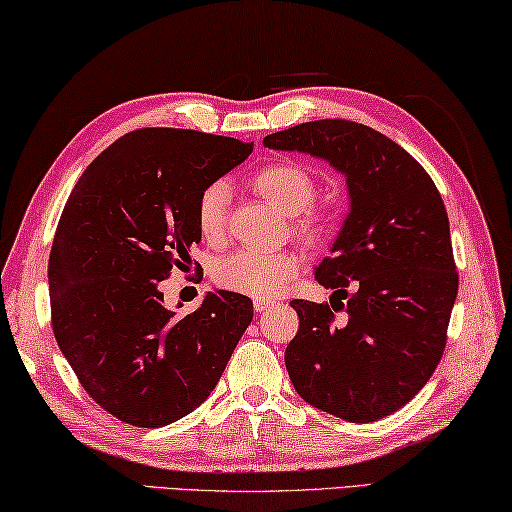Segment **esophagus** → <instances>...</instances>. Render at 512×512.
Listing matches in <instances>:
<instances>
[{"label": "esophagus", "mask_w": 512, "mask_h": 512, "mask_svg": "<svg viewBox=\"0 0 512 512\" xmlns=\"http://www.w3.org/2000/svg\"><path fill=\"white\" fill-rule=\"evenodd\" d=\"M273 303H275V300H271V298H253V307L257 312L269 310V307H273Z\"/></svg>", "instance_id": "obj_1"}]
</instances>
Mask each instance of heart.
<instances>
[{
	"mask_svg": "<svg viewBox=\"0 0 512 512\" xmlns=\"http://www.w3.org/2000/svg\"><path fill=\"white\" fill-rule=\"evenodd\" d=\"M250 189L259 198L271 202L282 214L289 216L291 232L310 246L326 241L335 225V218L326 205L314 202L316 177L310 168L294 159L271 161L250 175ZM227 184L209 182L198 193L196 200V227L200 237L209 243H218L225 237L227 221ZM303 259L296 250H237L221 259L214 269V282L227 291L266 298L280 294L289 280L300 271Z\"/></svg>",
	"mask_w": 512,
	"mask_h": 512,
	"instance_id": "b5f03b06",
	"label": "heart"
}]
</instances>
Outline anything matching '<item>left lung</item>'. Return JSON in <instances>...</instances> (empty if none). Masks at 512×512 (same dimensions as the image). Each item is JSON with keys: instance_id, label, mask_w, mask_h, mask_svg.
<instances>
[{"instance_id": "left-lung-1", "label": "left lung", "mask_w": 512, "mask_h": 512, "mask_svg": "<svg viewBox=\"0 0 512 512\" xmlns=\"http://www.w3.org/2000/svg\"><path fill=\"white\" fill-rule=\"evenodd\" d=\"M264 148L330 161L351 196L332 255L316 269L319 285L335 289L330 303L291 300V383L314 408L355 424L392 415L440 364L458 294L440 191L399 143L353 120L289 127L266 136Z\"/></svg>"}]
</instances>
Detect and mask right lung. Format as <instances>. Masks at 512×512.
Returning <instances> with one entry per match:
<instances>
[{"instance_id": "right-lung-1", "label": "right lung", "mask_w": 512, "mask_h": 512, "mask_svg": "<svg viewBox=\"0 0 512 512\" xmlns=\"http://www.w3.org/2000/svg\"><path fill=\"white\" fill-rule=\"evenodd\" d=\"M250 152L196 129H134L63 207L47 266L52 330L86 394L125 424L159 428L198 408L253 321V300L234 291H209L182 319L159 291L191 264L198 193Z\"/></svg>"}]
</instances>
